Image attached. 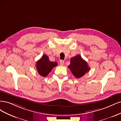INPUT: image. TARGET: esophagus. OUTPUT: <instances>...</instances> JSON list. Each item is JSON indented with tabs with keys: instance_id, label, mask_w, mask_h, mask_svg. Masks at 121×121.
Masks as SVG:
<instances>
[{
	"instance_id": "esophagus-1",
	"label": "esophagus",
	"mask_w": 121,
	"mask_h": 121,
	"mask_svg": "<svg viewBox=\"0 0 121 121\" xmlns=\"http://www.w3.org/2000/svg\"><path fill=\"white\" fill-rule=\"evenodd\" d=\"M64 63V60H60V65H61V66L63 65Z\"/></svg>"
}]
</instances>
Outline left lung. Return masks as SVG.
Masks as SVG:
<instances>
[{"label": "left lung", "mask_w": 121, "mask_h": 121, "mask_svg": "<svg viewBox=\"0 0 121 121\" xmlns=\"http://www.w3.org/2000/svg\"><path fill=\"white\" fill-rule=\"evenodd\" d=\"M68 68L73 75L77 78L84 76L90 70L87 62L79 55L71 58L70 64L68 66Z\"/></svg>", "instance_id": "obj_1"}]
</instances>
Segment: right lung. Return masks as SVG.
<instances>
[{
	"mask_svg": "<svg viewBox=\"0 0 121 121\" xmlns=\"http://www.w3.org/2000/svg\"><path fill=\"white\" fill-rule=\"evenodd\" d=\"M57 65L56 62L50 61L49 57L44 54L41 59L36 62V68L38 73L41 76L46 77Z\"/></svg>",
	"mask_w": 121,
	"mask_h": 121,
	"instance_id": "obj_1",
	"label": "right lung"
}]
</instances>
